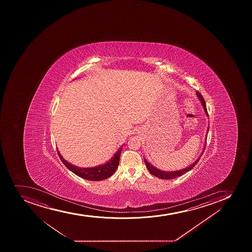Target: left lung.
I'll return each mask as SVG.
<instances>
[{"instance_id": "obj_1", "label": "left lung", "mask_w": 252, "mask_h": 252, "mask_svg": "<svg viewBox=\"0 0 252 252\" xmlns=\"http://www.w3.org/2000/svg\"><path fill=\"white\" fill-rule=\"evenodd\" d=\"M196 94L197 97H198V98L199 99V101L201 102L202 106L204 107V112L206 113L207 116H209L208 112H207L206 103H205L204 97H203V96L200 94V93L196 92ZM209 128H208L207 133L209 132ZM205 145H204L203 153H204V149H205ZM202 154L200 155V156L198 158V159L195 160L194 162H193V163H192L190 166H189V167H185L184 169L178 170V171H174V172H166V171H162V170L158 169L157 167H155V166H153L152 164H150V162H148L147 160L145 159V165H146V167H147L148 170H149V172H150L151 174L155 176V177L161 178V179H173V178H176V177L182 176V175L184 174L186 172H189V170H191L192 168L195 166L197 162H199V158H200Z\"/></svg>"}]
</instances>
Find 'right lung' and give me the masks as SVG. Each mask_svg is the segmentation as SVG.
Here are the masks:
<instances>
[{
    "mask_svg": "<svg viewBox=\"0 0 252 252\" xmlns=\"http://www.w3.org/2000/svg\"><path fill=\"white\" fill-rule=\"evenodd\" d=\"M123 146V145H122ZM122 148L119 149L113 157L106 162L104 164L99 165L97 167H79L75 165L70 164L66 160L63 158V156L61 155L60 153L58 150V154L59 155L60 159L63 162V164L67 167L68 169L71 171L73 173L77 175L78 177H82L84 179L89 180V181H102L111 177L117 170L118 165H119L120 155L122 153Z\"/></svg>",
    "mask_w": 252,
    "mask_h": 252,
    "instance_id": "obj_1",
    "label": "right lung"
}]
</instances>
